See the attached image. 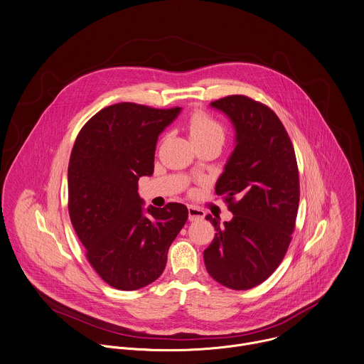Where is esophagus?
Returning <instances> with one entry per match:
<instances>
[{
  "mask_svg": "<svg viewBox=\"0 0 364 364\" xmlns=\"http://www.w3.org/2000/svg\"><path fill=\"white\" fill-rule=\"evenodd\" d=\"M188 212H189V220L193 222V220H202L205 218V212L198 208V206H188Z\"/></svg>",
  "mask_w": 364,
  "mask_h": 364,
  "instance_id": "esophagus-1",
  "label": "esophagus"
}]
</instances>
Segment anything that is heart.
I'll use <instances>...</instances> for the list:
<instances>
[{"label":"heart","instance_id":"heart-1","mask_svg":"<svg viewBox=\"0 0 364 364\" xmlns=\"http://www.w3.org/2000/svg\"><path fill=\"white\" fill-rule=\"evenodd\" d=\"M188 129L193 142L208 139H225L223 125L203 112H196L195 114H192L188 124Z\"/></svg>","mask_w":364,"mask_h":364}]
</instances>
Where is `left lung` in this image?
I'll return each instance as SVG.
<instances>
[{
    "mask_svg": "<svg viewBox=\"0 0 364 364\" xmlns=\"http://www.w3.org/2000/svg\"><path fill=\"white\" fill-rule=\"evenodd\" d=\"M236 131L235 149L216 182L230 222L206 216L216 230L203 251L208 272L230 289L264 282L281 264L299 203V176L292 142L277 114L245 96L210 103Z\"/></svg>",
    "mask_w": 364,
    "mask_h": 364,
    "instance_id": "obj_1",
    "label": "left lung"
}]
</instances>
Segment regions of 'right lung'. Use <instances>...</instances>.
<instances>
[{
	"instance_id": "add662e5",
	"label": "right lung",
	"mask_w": 364,
	"mask_h": 364,
	"mask_svg": "<svg viewBox=\"0 0 364 364\" xmlns=\"http://www.w3.org/2000/svg\"><path fill=\"white\" fill-rule=\"evenodd\" d=\"M119 103L80 129L69 161V215L86 257L110 287L139 289L166 265L169 245L188 220V208H144L138 179L154 172L159 134L181 113Z\"/></svg>"
}]
</instances>
